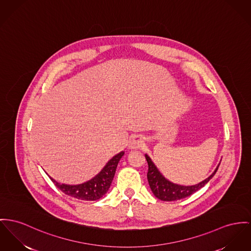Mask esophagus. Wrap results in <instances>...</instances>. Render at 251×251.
<instances>
[{
  "label": "esophagus",
  "mask_w": 251,
  "mask_h": 251,
  "mask_svg": "<svg viewBox=\"0 0 251 251\" xmlns=\"http://www.w3.org/2000/svg\"><path fill=\"white\" fill-rule=\"evenodd\" d=\"M143 146V141L141 139V137L139 136H133L130 141H129V146L128 148L130 150H137V149H140L141 147Z\"/></svg>",
  "instance_id": "esophagus-1"
}]
</instances>
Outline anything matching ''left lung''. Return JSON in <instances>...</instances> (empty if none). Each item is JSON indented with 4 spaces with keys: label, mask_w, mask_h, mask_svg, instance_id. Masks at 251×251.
I'll list each match as a JSON object with an SVG mask.
<instances>
[{
    "label": "left lung",
    "mask_w": 251,
    "mask_h": 251,
    "mask_svg": "<svg viewBox=\"0 0 251 251\" xmlns=\"http://www.w3.org/2000/svg\"><path fill=\"white\" fill-rule=\"evenodd\" d=\"M145 156L149 164L148 181L151 186V191L153 192L155 197L166 201L181 200L195 193L212 179V177L215 175L218 170V167L220 166V163H219L213 173L199 184H193V185H182V184H174L169 180H167V178L159 171V169L155 166V164L152 162L151 157L148 154H146Z\"/></svg>",
    "instance_id": "obj_1"
}]
</instances>
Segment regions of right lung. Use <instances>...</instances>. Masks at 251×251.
<instances>
[{
  "label": "right lung",
  "instance_id": "1",
  "mask_svg": "<svg viewBox=\"0 0 251 251\" xmlns=\"http://www.w3.org/2000/svg\"><path fill=\"white\" fill-rule=\"evenodd\" d=\"M124 154L125 151H121L120 153L113 156L96 176L83 184H61L51 178L50 176V178L55 185L67 195L72 196L79 200H99L108 191L116 172L118 163L120 162Z\"/></svg>",
  "mask_w": 251,
  "mask_h": 251
}]
</instances>
